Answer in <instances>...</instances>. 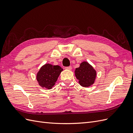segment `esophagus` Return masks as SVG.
I'll list each match as a JSON object with an SVG mask.
<instances>
[{"label":"esophagus","mask_w":133,"mask_h":133,"mask_svg":"<svg viewBox=\"0 0 133 133\" xmlns=\"http://www.w3.org/2000/svg\"><path fill=\"white\" fill-rule=\"evenodd\" d=\"M72 67L71 66H67V67H65V69H67V70H71V69Z\"/></svg>","instance_id":"obj_1"}]
</instances>
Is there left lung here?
I'll return each mask as SVG.
<instances>
[{
  "label": "left lung",
  "instance_id": "8db88e82",
  "mask_svg": "<svg viewBox=\"0 0 133 133\" xmlns=\"http://www.w3.org/2000/svg\"><path fill=\"white\" fill-rule=\"evenodd\" d=\"M75 75L79 80L80 85L83 87H88L93 84L96 76V72L88 62H83L80 66L75 69Z\"/></svg>",
  "mask_w": 133,
  "mask_h": 133
}]
</instances>
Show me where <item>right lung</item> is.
<instances>
[{
    "label": "right lung",
    "mask_w": 133,
    "mask_h": 133,
    "mask_svg": "<svg viewBox=\"0 0 133 133\" xmlns=\"http://www.w3.org/2000/svg\"><path fill=\"white\" fill-rule=\"evenodd\" d=\"M63 70L59 65L46 64L39 70L37 75V79L40 86L50 89L54 85Z\"/></svg>",
    "instance_id": "obj_1"
}]
</instances>
